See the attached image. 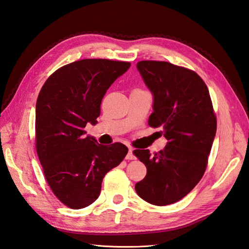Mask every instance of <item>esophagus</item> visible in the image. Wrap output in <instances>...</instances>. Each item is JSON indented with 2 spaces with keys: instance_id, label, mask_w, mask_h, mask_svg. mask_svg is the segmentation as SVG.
<instances>
[{
  "instance_id": "esophagus-1",
  "label": "esophagus",
  "mask_w": 249,
  "mask_h": 249,
  "mask_svg": "<svg viewBox=\"0 0 249 249\" xmlns=\"http://www.w3.org/2000/svg\"><path fill=\"white\" fill-rule=\"evenodd\" d=\"M125 159L126 160H134L135 159V156L133 154V148L129 147V152H127V155L125 156Z\"/></svg>"
}]
</instances>
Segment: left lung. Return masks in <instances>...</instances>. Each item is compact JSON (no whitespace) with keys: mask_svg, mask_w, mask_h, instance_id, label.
<instances>
[{"mask_svg":"<svg viewBox=\"0 0 249 249\" xmlns=\"http://www.w3.org/2000/svg\"><path fill=\"white\" fill-rule=\"evenodd\" d=\"M137 69L154 95L148 125L161 126L168 142L154 155L134 150L147 169L135 190L152 205L167 206L185 197L201 179L217 119L206 83L194 71L153 60L139 61Z\"/></svg>","mask_w":249,"mask_h":249,"instance_id":"left-lung-1","label":"left lung"}]
</instances>
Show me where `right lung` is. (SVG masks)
Returning <instances> with one entry per match:
<instances>
[{"mask_svg": "<svg viewBox=\"0 0 249 249\" xmlns=\"http://www.w3.org/2000/svg\"><path fill=\"white\" fill-rule=\"evenodd\" d=\"M131 66L108 59H82L53 72L36 103L35 146L43 175L55 196L71 209L99 197L106 173L122 163L127 147L99 144L87 136L95 124L108 88Z\"/></svg>", "mask_w": 249, "mask_h": 249, "instance_id": "add662e5", "label": "right lung"}]
</instances>
